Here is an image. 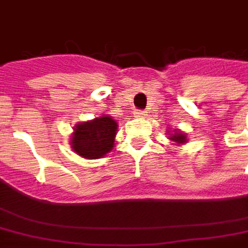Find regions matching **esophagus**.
I'll use <instances>...</instances> for the list:
<instances>
[{"label":"esophagus","instance_id":"1","mask_svg":"<svg viewBox=\"0 0 248 248\" xmlns=\"http://www.w3.org/2000/svg\"><path fill=\"white\" fill-rule=\"evenodd\" d=\"M146 115H147V114H146L145 111H140V110H135V111H134V117H135V118L145 119Z\"/></svg>","mask_w":248,"mask_h":248}]
</instances>
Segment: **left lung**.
<instances>
[{
    "label": "left lung",
    "instance_id": "1",
    "mask_svg": "<svg viewBox=\"0 0 248 248\" xmlns=\"http://www.w3.org/2000/svg\"><path fill=\"white\" fill-rule=\"evenodd\" d=\"M167 135H169V140H171L174 145H185L187 143V134H185L183 131H181L179 129H174V130H167Z\"/></svg>",
    "mask_w": 248,
    "mask_h": 248
}]
</instances>
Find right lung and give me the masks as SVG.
<instances>
[{
  "mask_svg": "<svg viewBox=\"0 0 248 248\" xmlns=\"http://www.w3.org/2000/svg\"><path fill=\"white\" fill-rule=\"evenodd\" d=\"M117 131V121L105 114L86 122H79L73 127L71 150L86 159H99L114 149Z\"/></svg>",
  "mask_w": 248,
  "mask_h": 248,
  "instance_id": "obj_1",
  "label": "right lung"
}]
</instances>
